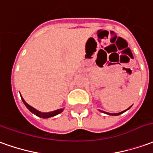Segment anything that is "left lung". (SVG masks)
<instances>
[{"label": "left lung", "mask_w": 153, "mask_h": 153, "mask_svg": "<svg viewBox=\"0 0 153 153\" xmlns=\"http://www.w3.org/2000/svg\"><path fill=\"white\" fill-rule=\"evenodd\" d=\"M129 109V108H128ZM128 109H127V110H128ZM126 110V111H127ZM121 111V112H119V113H108V112H105V111H102V112H105V113H107V114L108 115H112V116H117V115H120V114H122V113H123L124 111Z\"/></svg>", "instance_id": "8db88e82"}]
</instances>
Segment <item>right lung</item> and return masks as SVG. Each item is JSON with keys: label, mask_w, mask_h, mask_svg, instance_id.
I'll return each instance as SVG.
<instances>
[{"label": "right lung", "mask_w": 153, "mask_h": 153, "mask_svg": "<svg viewBox=\"0 0 153 153\" xmlns=\"http://www.w3.org/2000/svg\"><path fill=\"white\" fill-rule=\"evenodd\" d=\"M22 102H23L24 104H25V106L28 108V110L30 111H31L32 113H34L35 115H36V116L39 117H42V118H48V117H54V116H56V115L61 113V112L63 111V108H61V109L54 111H51V112H41V111H39L36 110V109L33 108L32 107H30V105H28V104L24 101V99L22 98Z\"/></svg>", "instance_id": "obj_1"}]
</instances>
